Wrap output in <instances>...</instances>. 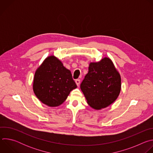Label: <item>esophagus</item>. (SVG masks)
Returning a JSON list of instances; mask_svg holds the SVG:
<instances>
[{
  "mask_svg": "<svg viewBox=\"0 0 153 153\" xmlns=\"http://www.w3.org/2000/svg\"><path fill=\"white\" fill-rule=\"evenodd\" d=\"M75 82H76V85H77V86H79V85H80V80L79 79H76Z\"/></svg>",
  "mask_w": 153,
  "mask_h": 153,
  "instance_id": "34e87169",
  "label": "esophagus"
}]
</instances>
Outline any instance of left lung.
Returning a JSON list of instances; mask_svg holds the SVG:
<instances>
[{"label":"left lung","instance_id":"8db88e82","mask_svg":"<svg viewBox=\"0 0 153 153\" xmlns=\"http://www.w3.org/2000/svg\"><path fill=\"white\" fill-rule=\"evenodd\" d=\"M80 88L87 103L94 110H102L115 102L121 90V77L111 59L105 57L99 62H90Z\"/></svg>","mask_w":153,"mask_h":153}]
</instances>
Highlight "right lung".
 Instances as JSON below:
<instances>
[{
    "instance_id": "add662e5",
    "label": "right lung",
    "mask_w": 153,
    "mask_h": 153,
    "mask_svg": "<svg viewBox=\"0 0 153 153\" xmlns=\"http://www.w3.org/2000/svg\"><path fill=\"white\" fill-rule=\"evenodd\" d=\"M76 88L71 71L53 55L43 60L35 72L33 91L41 102L48 106L62 105Z\"/></svg>"
}]
</instances>
